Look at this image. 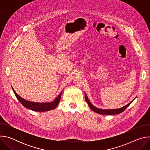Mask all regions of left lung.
Here are the masks:
<instances>
[{
    "label": "left lung",
    "mask_w": 150,
    "mask_h": 150,
    "mask_svg": "<svg viewBox=\"0 0 150 150\" xmlns=\"http://www.w3.org/2000/svg\"><path fill=\"white\" fill-rule=\"evenodd\" d=\"M85 101H87V103H88V105L90 108L95 112L98 113L99 114L101 115H116V114H119L122 112H123L128 106H129L131 103L132 101H131V103H129V104H127V105H126L125 106L123 107V108H121L120 109H112V110H103V109H98L96 107H94L93 105H92L91 104V103L90 102L89 100L87 98V96L86 95V94H85Z\"/></svg>",
    "instance_id": "1"
}]
</instances>
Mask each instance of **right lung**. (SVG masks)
<instances>
[{
    "mask_svg": "<svg viewBox=\"0 0 150 150\" xmlns=\"http://www.w3.org/2000/svg\"><path fill=\"white\" fill-rule=\"evenodd\" d=\"M13 93L16 97V98L18 99V100L20 101V103L22 104L25 108L30 109L33 111L39 112H42L45 111H49L50 110H53L55 109L57 105H58L62 95V92L59 94V96L56 97V98L51 103H35V102H31L29 101H27L25 99L21 98L20 96H19L15 91L13 90Z\"/></svg>",
    "mask_w": 150,
    "mask_h": 150,
    "instance_id": "add662e5",
    "label": "right lung"
}]
</instances>
